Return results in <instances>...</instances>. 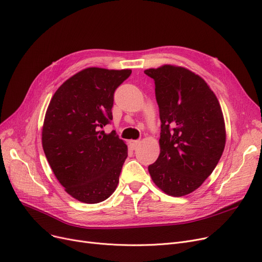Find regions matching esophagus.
<instances>
[{
  "label": "esophagus",
  "instance_id": "34e87169",
  "mask_svg": "<svg viewBox=\"0 0 262 262\" xmlns=\"http://www.w3.org/2000/svg\"><path fill=\"white\" fill-rule=\"evenodd\" d=\"M140 144V141L139 140H130L129 141V145L133 147V148H137L139 146Z\"/></svg>",
  "mask_w": 262,
  "mask_h": 262
}]
</instances>
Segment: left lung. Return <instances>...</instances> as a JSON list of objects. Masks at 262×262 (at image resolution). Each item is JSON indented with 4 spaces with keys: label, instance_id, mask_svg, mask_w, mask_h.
<instances>
[{
    "label": "left lung",
    "instance_id": "8db88e82",
    "mask_svg": "<svg viewBox=\"0 0 262 262\" xmlns=\"http://www.w3.org/2000/svg\"><path fill=\"white\" fill-rule=\"evenodd\" d=\"M144 73L155 81L161 121L160 154L148 172L164 193L189 194L212 173L223 154L221 106L207 82L186 68L164 64Z\"/></svg>",
    "mask_w": 262,
    "mask_h": 262
}]
</instances>
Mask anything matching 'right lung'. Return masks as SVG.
<instances>
[{
    "label": "right lung",
    "instance_id": "1",
    "mask_svg": "<svg viewBox=\"0 0 262 262\" xmlns=\"http://www.w3.org/2000/svg\"><path fill=\"white\" fill-rule=\"evenodd\" d=\"M132 70L87 68L67 79L49 104L42 147L67 193L96 204L112 195L118 184L127 145L116 130H101L113 120L116 89Z\"/></svg>",
    "mask_w": 262,
    "mask_h": 262
}]
</instances>
